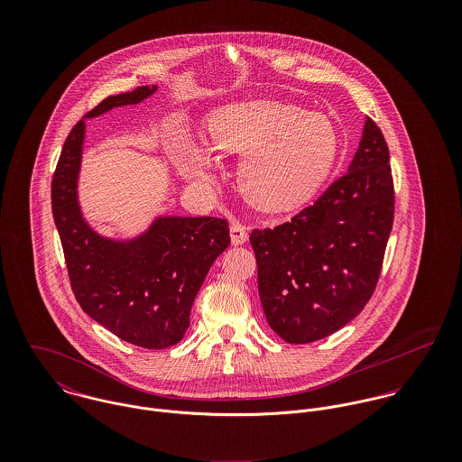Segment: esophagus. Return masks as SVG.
<instances>
[{"instance_id":"obj_1","label":"esophagus","mask_w":462,"mask_h":462,"mask_svg":"<svg viewBox=\"0 0 462 462\" xmlns=\"http://www.w3.org/2000/svg\"><path fill=\"white\" fill-rule=\"evenodd\" d=\"M247 240H249L247 227L242 226L240 222L231 224V244H233V245H244Z\"/></svg>"}]
</instances>
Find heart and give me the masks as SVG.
<instances>
[{"instance_id": "heart-1", "label": "heart", "mask_w": 462, "mask_h": 462, "mask_svg": "<svg viewBox=\"0 0 462 462\" xmlns=\"http://www.w3.org/2000/svg\"><path fill=\"white\" fill-rule=\"evenodd\" d=\"M208 145L244 154L238 187L266 213L291 211L317 194L339 152L334 125L320 114L279 101H245L215 110L206 125ZM172 160L194 180L209 178V154L190 140L172 143Z\"/></svg>"}]
</instances>
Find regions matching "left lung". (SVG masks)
I'll use <instances>...</instances> for the list:
<instances>
[{
  "mask_svg": "<svg viewBox=\"0 0 462 462\" xmlns=\"http://www.w3.org/2000/svg\"><path fill=\"white\" fill-rule=\"evenodd\" d=\"M393 215L390 149L368 117L346 174L290 222L251 233L273 332L311 343L356 319L375 291Z\"/></svg>",
  "mask_w": 462,
  "mask_h": 462,
  "instance_id": "left-lung-1",
  "label": "left lung"
}]
</instances>
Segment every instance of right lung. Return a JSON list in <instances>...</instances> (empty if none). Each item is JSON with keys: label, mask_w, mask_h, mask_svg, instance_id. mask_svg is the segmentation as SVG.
<instances>
[{"label": "right lung", "mask_w": 462, "mask_h": 462, "mask_svg": "<svg viewBox=\"0 0 462 462\" xmlns=\"http://www.w3.org/2000/svg\"><path fill=\"white\" fill-rule=\"evenodd\" d=\"M154 90L156 85H145L110 96L85 119L136 105ZM83 136L81 119L67 134L51 181L53 218L72 293L90 319L117 337L151 350L172 346L190 326V310L209 266L231 242L227 220L160 217L130 242L99 236L78 204Z\"/></svg>", "instance_id": "right-lung-1"}]
</instances>
